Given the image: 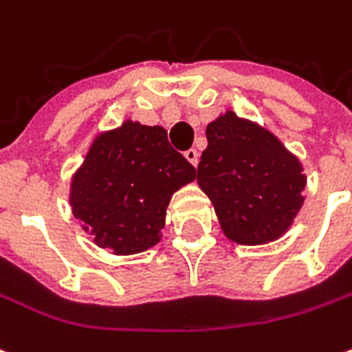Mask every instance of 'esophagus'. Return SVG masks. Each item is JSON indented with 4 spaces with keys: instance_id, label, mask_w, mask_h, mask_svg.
<instances>
[{
    "instance_id": "34e87169",
    "label": "esophagus",
    "mask_w": 352,
    "mask_h": 352,
    "mask_svg": "<svg viewBox=\"0 0 352 352\" xmlns=\"http://www.w3.org/2000/svg\"><path fill=\"white\" fill-rule=\"evenodd\" d=\"M185 157H187V161L191 163L192 167H197V163H199V151H197V149H189V151H185Z\"/></svg>"
}]
</instances>
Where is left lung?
<instances>
[{
    "mask_svg": "<svg viewBox=\"0 0 352 352\" xmlns=\"http://www.w3.org/2000/svg\"><path fill=\"white\" fill-rule=\"evenodd\" d=\"M206 140L197 183L214 205L222 232L248 246L282 236L303 205L298 157L274 133L234 112L210 122Z\"/></svg>",
    "mask_w": 352,
    "mask_h": 352,
    "instance_id": "1",
    "label": "left lung"
}]
</instances>
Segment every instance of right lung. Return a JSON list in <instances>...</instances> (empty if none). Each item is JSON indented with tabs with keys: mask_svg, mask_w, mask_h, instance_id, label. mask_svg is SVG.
<instances>
[{
	"mask_svg": "<svg viewBox=\"0 0 352 352\" xmlns=\"http://www.w3.org/2000/svg\"><path fill=\"white\" fill-rule=\"evenodd\" d=\"M195 179L161 126L124 122L96 135L72 177L70 205L100 248L144 252L161 240L171 195Z\"/></svg>",
	"mask_w": 352,
	"mask_h": 352,
	"instance_id": "right-lung-1",
	"label": "right lung"
}]
</instances>
